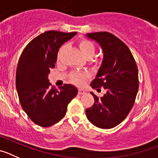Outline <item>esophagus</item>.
I'll use <instances>...</instances> for the list:
<instances>
[{"instance_id":"1","label":"esophagus","mask_w":158,"mask_h":158,"mask_svg":"<svg viewBox=\"0 0 158 158\" xmlns=\"http://www.w3.org/2000/svg\"><path fill=\"white\" fill-rule=\"evenodd\" d=\"M85 93V91L84 90V89H78V94L79 95H81V94H84V93Z\"/></svg>"}]
</instances>
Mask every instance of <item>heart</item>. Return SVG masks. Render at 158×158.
<instances>
[{
  "instance_id": "b5f03b06",
  "label": "heart",
  "mask_w": 158,
  "mask_h": 158,
  "mask_svg": "<svg viewBox=\"0 0 158 158\" xmlns=\"http://www.w3.org/2000/svg\"><path fill=\"white\" fill-rule=\"evenodd\" d=\"M78 47L84 57L86 58H92L96 52V46L94 43L86 39H82L78 42ZM65 49H66V45H62L60 47L58 51V54H57L58 60L61 59L64 52L65 51ZM88 77H89L88 73L83 72H73L69 74L70 81L77 85H83Z\"/></svg>"
}]
</instances>
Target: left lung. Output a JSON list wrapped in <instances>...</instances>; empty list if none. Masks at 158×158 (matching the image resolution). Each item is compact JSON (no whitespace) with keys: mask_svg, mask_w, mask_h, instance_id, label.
Masks as SVG:
<instances>
[{"mask_svg":"<svg viewBox=\"0 0 158 158\" xmlns=\"http://www.w3.org/2000/svg\"><path fill=\"white\" fill-rule=\"evenodd\" d=\"M104 52L102 65L93 89L104 88L107 93L99 98L93 93L95 103L86 109L89 120L102 129L115 127L126 118L135 104L139 90V70L130 49L109 32L89 33Z\"/></svg>","mask_w":158,"mask_h":158,"instance_id":"obj_1","label":"left lung"}]
</instances>
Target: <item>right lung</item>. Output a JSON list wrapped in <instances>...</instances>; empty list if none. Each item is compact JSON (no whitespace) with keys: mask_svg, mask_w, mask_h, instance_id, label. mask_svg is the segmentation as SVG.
I'll return each mask as SVG.
<instances>
[{"mask_svg":"<svg viewBox=\"0 0 158 158\" xmlns=\"http://www.w3.org/2000/svg\"><path fill=\"white\" fill-rule=\"evenodd\" d=\"M76 34L45 31L33 39L19 57L16 73L19 102L32 122L40 127H48L61 120L68 104L77 94L72 85L65 84L58 90L48 80L60 47Z\"/></svg>","mask_w":158,"mask_h":158,"instance_id":"add662e5","label":"right lung"}]
</instances>
